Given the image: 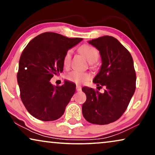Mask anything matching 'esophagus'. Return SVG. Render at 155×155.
<instances>
[{"instance_id": "1", "label": "esophagus", "mask_w": 155, "mask_h": 155, "mask_svg": "<svg viewBox=\"0 0 155 155\" xmlns=\"http://www.w3.org/2000/svg\"><path fill=\"white\" fill-rule=\"evenodd\" d=\"M81 90H82L81 86H80V85L76 86V90H77L78 92H80V91H81Z\"/></svg>"}]
</instances>
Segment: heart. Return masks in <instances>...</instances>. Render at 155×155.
<instances>
[{"label":"heart","mask_w":155,"mask_h":155,"mask_svg":"<svg viewBox=\"0 0 155 155\" xmlns=\"http://www.w3.org/2000/svg\"><path fill=\"white\" fill-rule=\"evenodd\" d=\"M80 51L82 53V55L85 57V58L90 62L91 64L93 63L97 62L99 58V53L98 50L94 46L87 45H82L80 48ZM72 56V50L69 49L65 53L64 57H63V65L65 67H68L71 63V59ZM67 80L69 81L75 82L76 84H81L83 83L87 80H88L90 78V74L84 72H80L78 71H72L69 72L68 73L65 75Z\"/></svg>","instance_id":"obj_1"}]
</instances>
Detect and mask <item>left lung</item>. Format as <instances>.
Masks as SVG:
<instances>
[{
  "label": "left lung",
  "instance_id": "obj_1",
  "mask_svg": "<svg viewBox=\"0 0 155 155\" xmlns=\"http://www.w3.org/2000/svg\"><path fill=\"white\" fill-rule=\"evenodd\" d=\"M99 51L101 66L93 80L99 90L83 87L87 99L82 107V115L93 124L106 125L118 120L126 111L135 90L136 75L130 52L111 36L89 41Z\"/></svg>",
  "mask_w": 155,
  "mask_h": 155
}]
</instances>
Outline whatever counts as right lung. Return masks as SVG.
Wrapping results in <instances>:
<instances>
[{"label":"right lung","instance_id":"obj_1","mask_svg":"<svg viewBox=\"0 0 155 155\" xmlns=\"http://www.w3.org/2000/svg\"><path fill=\"white\" fill-rule=\"evenodd\" d=\"M82 40L54 32L31 39L21 54L17 78L23 104L31 116L44 121L57 120L75 92L73 82L54 86L50 80L63 70V57Z\"/></svg>","mask_w":155,"mask_h":155}]
</instances>
